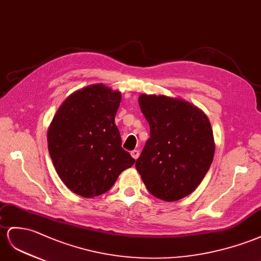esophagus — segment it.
Here are the masks:
<instances>
[{
  "mask_svg": "<svg viewBox=\"0 0 261 261\" xmlns=\"http://www.w3.org/2000/svg\"><path fill=\"white\" fill-rule=\"evenodd\" d=\"M139 155H140V152H139V150H133V151H131V156L135 159V160H137L138 158H139Z\"/></svg>",
  "mask_w": 261,
  "mask_h": 261,
  "instance_id": "1",
  "label": "esophagus"
}]
</instances>
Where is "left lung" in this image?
Here are the masks:
<instances>
[{"label": "left lung", "instance_id": "left-lung-1", "mask_svg": "<svg viewBox=\"0 0 261 261\" xmlns=\"http://www.w3.org/2000/svg\"><path fill=\"white\" fill-rule=\"evenodd\" d=\"M150 138L136 163L153 196L174 202L195 191L213 162V131L197 107L165 96L141 95Z\"/></svg>", "mask_w": 261, "mask_h": 261}]
</instances>
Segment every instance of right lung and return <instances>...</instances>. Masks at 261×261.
I'll return each mask as SVG.
<instances>
[{
	"instance_id": "1",
	"label": "right lung",
	"mask_w": 261,
	"mask_h": 261,
	"mask_svg": "<svg viewBox=\"0 0 261 261\" xmlns=\"http://www.w3.org/2000/svg\"><path fill=\"white\" fill-rule=\"evenodd\" d=\"M121 93L102 84L67 98L47 133L48 151L58 176L71 192L95 197L109 191L136 160L121 146L115 123Z\"/></svg>"
}]
</instances>
